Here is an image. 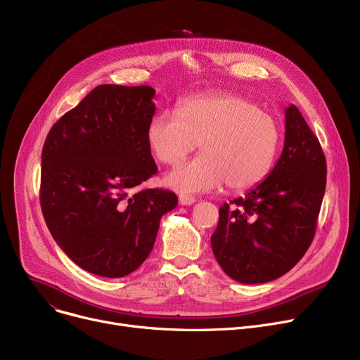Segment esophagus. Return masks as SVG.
<instances>
[{"label":"esophagus","instance_id":"34e87169","mask_svg":"<svg viewBox=\"0 0 360 360\" xmlns=\"http://www.w3.org/2000/svg\"><path fill=\"white\" fill-rule=\"evenodd\" d=\"M194 202H195V198L191 195H185V194L179 195V204H182V205H191Z\"/></svg>","mask_w":360,"mask_h":360}]
</instances>
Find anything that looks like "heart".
Segmentation results:
<instances>
[{
    "label": "heart",
    "mask_w": 360,
    "mask_h": 360,
    "mask_svg": "<svg viewBox=\"0 0 360 360\" xmlns=\"http://www.w3.org/2000/svg\"><path fill=\"white\" fill-rule=\"evenodd\" d=\"M147 141L156 159L175 166L198 147L202 155L166 176L181 193H204L228 184L248 190L267 178L276 162L281 127L271 112L233 93L198 94L150 120Z\"/></svg>",
    "instance_id": "1"
}]
</instances>
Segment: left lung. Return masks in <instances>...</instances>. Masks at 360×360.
Wrapping results in <instances>:
<instances>
[{
    "label": "left lung",
    "instance_id": "left-lung-1",
    "mask_svg": "<svg viewBox=\"0 0 360 360\" xmlns=\"http://www.w3.org/2000/svg\"><path fill=\"white\" fill-rule=\"evenodd\" d=\"M285 118V147L274 169L245 197L220 207L210 239L221 270L245 285L286 274L315 236L327 182L326 156L295 105Z\"/></svg>",
    "mask_w": 360,
    "mask_h": 360
}]
</instances>
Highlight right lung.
<instances>
[{
  "mask_svg": "<svg viewBox=\"0 0 360 360\" xmlns=\"http://www.w3.org/2000/svg\"><path fill=\"white\" fill-rule=\"evenodd\" d=\"M155 89L101 84L56 121L42 148L41 207L60 248L83 270L117 278L153 250L178 197L139 190L158 174L147 127Z\"/></svg>",
  "mask_w": 360,
  "mask_h": 360,
  "instance_id": "right-lung-1",
  "label": "right lung"
}]
</instances>
